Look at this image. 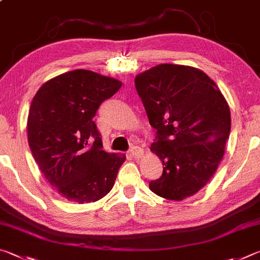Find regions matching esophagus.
<instances>
[{
	"label": "esophagus",
	"instance_id": "1",
	"mask_svg": "<svg viewBox=\"0 0 260 260\" xmlns=\"http://www.w3.org/2000/svg\"><path fill=\"white\" fill-rule=\"evenodd\" d=\"M129 154H130V156L131 157H134V158H139V157H142L143 155H144V151L140 147H137V146H135V147H133L130 149V152H129Z\"/></svg>",
	"mask_w": 260,
	"mask_h": 260
}]
</instances>
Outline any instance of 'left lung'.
<instances>
[{"mask_svg": "<svg viewBox=\"0 0 260 260\" xmlns=\"http://www.w3.org/2000/svg\"><path fill=\"white\" fill-rule=\"evenodd\" d=\"M135 84L151 125V151L163 174L149 183L161 198L183 201L207 185L225 153L231 112L217 84L195 67L161 63L140 73Z\"/></svg>", "mask_w": 260, "mask_h": 260, "instance_id": "8db88e82", "label": "left lung"}]
</instances>
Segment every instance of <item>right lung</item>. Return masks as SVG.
<instances>
[{
  "instance_id": "1",
  "label": "right lung",
  "mask_w": 260,
  "mask_h": 260,
  "mask_svg": "<svg viewBox=\"0 0 260 260\" xmlns=\"http://www.w3.org/2000/svg\"><path fill=\"white\" fill-rule=\"evenodd\" d=\"M122 82L88 70L49 80L31 100L27 136L31 154L49 184L68 201L95 202L115 183L124 154L106 153L95 112Z\"/></svg>"
}]
</instances>
